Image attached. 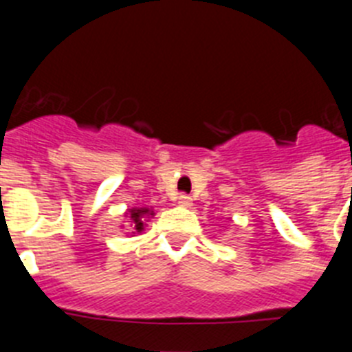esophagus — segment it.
I'll list each match as a JSON object with an SVG mask.
<instances>
[{
    "mask_svg": "<svg viewBox=\"0 0 352 352\" xmlns=\"http://www.w3.org/2000/svg\"><path fill=\"white\" fill-rule=\"evenodd\" d=\"M178 204L182 208H192V206H194V203H192V199L188 197V195H179Z\"/></svg>",
    "mask_w": 352,
    "mask_h": 352,
    "instance_id": "esophagus-1",
    "label": "esophagus"
}]
</instances>
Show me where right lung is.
I'll list each match as a JSON object with an SVG mask.
<instances>
[{
  "mask_svg": "<svg viewBox=\"0 0 352 352\" xmlns=\"http://www.w3.org/2000/svg\"><path fill=\"white\" fill-rule=\"evenodd\" d=\"M153 217H155L153 208H146V206L129 208V210L123 213V222L129 223L130 229H126L125 223H121L120 227L121 229H126L125 234H129V236L141 234V232L146 229V226H148L149 219H153Z\"/></svg>",
  "mask_w": 352,
  "mask_h": 352,
  "instance_id": "add662e5",
  "label": "right lung"
}]
</instances>
